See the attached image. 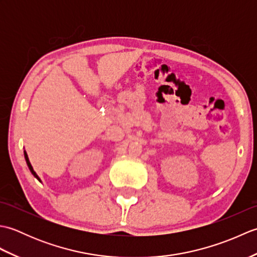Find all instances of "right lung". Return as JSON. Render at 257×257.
Here are the masks:
<instances>
[{"label": "right lung", "instance_id": "1", "mask_svg": "<svg viewBox=\"0 0 257 257\" xmlns=\"http://www.w3.org/2000/svg\"><path fill=\"white\" fill-rule=\"evenodd\" d=\"M24 156H25V160H26L27 166H29V169H30V170H31L32 174H33V176H34V177H35L37 180H40V178H38V176H37V174H36V172H35L34 170H33V167H32V165H31V162H30V160H29V157H27V154H26L25 151H24ZM40 181H41V180H40Z\"/></svg>", "mask_w": 257, "mask_h": 257}]
</instances>
